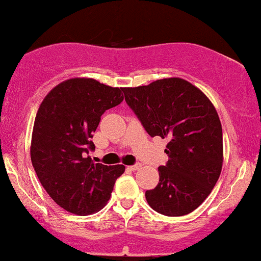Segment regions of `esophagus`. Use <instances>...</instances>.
<instances>
[{
  "label": "esophagus",
  "mask_w": 261,
  "mask_h": 261,
  "mask_svg": "<svg viewBox=\"0 0 261 261\" xmlns=\"http://www.w3.org/2000/svg\"><path fill=\"white\" fill-rule=\"evenodd\" d=\"M127 168L130 169V170H139V169L141 168V164H140V163H136V164L127 166Z\"/></svg>",
  "instance_id": "esophagus-1"
}]
</instances>
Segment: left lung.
<instances>
[{
  "label": "left lung",
  "mask_w": 261,
  "mask_h": 261,
  "mask_svg": "<svg viewBox=\"0 0 261 261\" xmlns=\"http://www.w3.org/2000/svg\"><path fill=\"white\" fill-rule=\"evenodd\" d=\"M122 92L149 136L170 140L165 149L169 161L158 168V185L146 191L147 202L163 215L190 214L209 196L221 172L222 128L214 106L178 77Z\"/></svg>",
  "instance_id": "8db88e82"
}]
</instances>
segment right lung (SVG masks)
Wrapping results in <instances>:
<instances>
[{
	"instance_id": "add662e5",
	"label": "right lung",
	"mask_w": 261,
	"mask_h": 261,
	"mask_svg": "<svg viewBox=\"0 0 261 261\" xmlns=\"http://www.w3.org/2000/svg\"><path fill=\"white\" fill-rule=\"evenodd\" d=\"M122 89L93 79H70L41 103L31 139V163L49 197L69 213L98 212L111 198L124 165L93 163L91 139L106 111L120 105Z\"/></svg>"
}]
</instances>
